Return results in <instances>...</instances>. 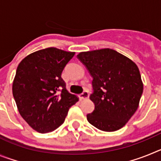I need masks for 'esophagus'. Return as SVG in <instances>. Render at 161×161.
Wrapping results in <instances>:
<instances>
[{
    "instance_id": "34e87169",
    "label": "esophagus",
    "mask_w": 161,
    "mask_h": 161,
    "mask_svg": "<svg viewBox=\"0 0 161 161\" xmlns=\"http://www.w3.org/2000/svg\"><path fill=\"white\" fill-rule=\"evenodd\" d=\"M89 96V93L88 91H84L80 95V100H84V99H87Z\"/></svg>"
}]
</instances>
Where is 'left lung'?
<instances>
[{"label": "left lung", "instance_id": "1", "mask_svg": "<svg viewBox=\"0 0 161 161\" xmlns=\"http://www.w3.org/2000/svg\"><path fill=\"white\" fill-rule=\"evenodd\" d=\"M77 59L91 75L94 109L90 124L104 131L122 128L137 110L143 85L137 65L114 50L80 52Z\"/></svg>", "mask_w": 161, "mask_h": 161}]
</instances>
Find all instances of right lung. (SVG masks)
I'll list each match as a JSON object with an SVG mask.
<instances>
[{
    "label": "right lung",
    "instance_id": "obj_1",
    "mask_svg": "<svg viewBox=\"0 0 161 161\" xmlns=\"http://www.w3.org/2000/svg\"><path fill=\"white\" fill-rule=\"evenodd\" d=\"M75 52L55 47L24 58L17 68L13 95L20 114L34 130L47 133L63 124L78 97L66 89L61 74Z\"/></svg>",
    "mask_w": 161,
    "mask_h": 161
}]
</instances>
